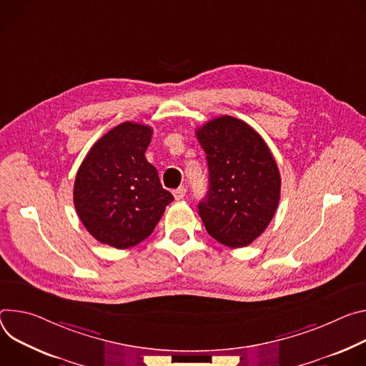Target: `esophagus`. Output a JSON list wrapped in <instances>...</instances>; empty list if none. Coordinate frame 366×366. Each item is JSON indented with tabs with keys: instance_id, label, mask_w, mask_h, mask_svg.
<instances>
[{
	"instance_id": "esophagus-1",
	"label": "esophagus",
	"mask_w": 366,
	"mask_h": 366,
	"mask_svg": "<svg viewBox=\"0 0 366 366\" xmlns=\"http://www.w3.org/2000/svg\"><path fill=\"white\" fill-rule=\"evenodd\" d=\"M184 194H186V189L182 186V187H177V189H174L173 190V196L176 197V200H180V199H183L184 197Z\"/></svg>"
}]
</instances>
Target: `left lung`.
I'll use <instances>...</instances> for the list:
<instances>
[{
    "label": "left lung",
    "mask_w": 366,
    "mask_h": 366,
    "mask_svg": "<svg viewBox=\"0 0 366 366\" xmlns=\"http://www.w3.org/2000/svg\"><path fill=\"white\" fill-rule=\"evenodd\" d=\"M207 154L209 190L199 215L221 244L246 247L270 224L279 199L280 174L263 138L246 122L219 116L196 129Z\"/></svg>",
    "instance_id": "1"
}]
</instances>
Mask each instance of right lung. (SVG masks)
<instances>
[{"instance_id":"add662e5","label":"right lung","mask_w":366,"mask_h":366,"mask_svg":"<svg viewBox=\"0 0 366 366\" xmlns=\"http://www.w3.org/2000/svg\"><path fill=\"white\" fill-rule=\"evenodd\" d=\"M151 137V127L124 122L92 147L76 172V215L103 244L120 250L137 246L174 199L145 158Z\"/></svg>"}]
</instances>
